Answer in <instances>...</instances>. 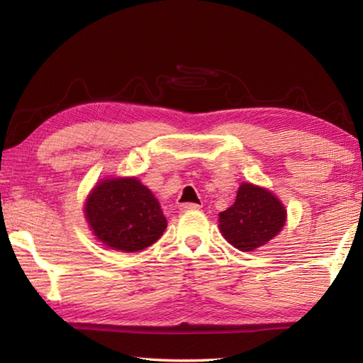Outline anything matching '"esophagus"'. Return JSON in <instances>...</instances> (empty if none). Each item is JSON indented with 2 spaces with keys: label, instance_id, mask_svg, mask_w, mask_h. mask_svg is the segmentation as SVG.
Listing matches in <instances>:
<instances>
[{
  "label": "esophagus",
  "instance_id": "34e87169",
  "mask_svg": "<svg viewBox=\"0 0 363 363\" xmlns=\"http://www.w3.org/2000/svg\"><path fill=\"white\" fill-rule=\"evenodd\" d=\"M200 205H196V203H182V205H179V210L181 211H190V210H200Z\"/></svg>",
  "mask_w": 363,
  "mask_h": 363
}]
</instances>
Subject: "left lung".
Instances as JSON below:
<instances>
[{"label": "left lung", "mask_w": 363, "mask_h": 363, "mask_svg": "<svg viewBox=\"0 0 363 363\" xmlns=\"http://www.w3.org/2000/svg\"><path fill=\"white\" fill-rule=\"evenodd\" d=\"M286 223V210L269 189L242 182L237 199L219 213V230L233 248L255 251L269 243Z\"/></svg>", "instance_id": "obj_1"}]
</instances>
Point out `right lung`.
Segmentation results:
<instances>
[{"label":"right lung","instance_id":"right-lung-1","mask_svg":"<svg viewBox=\"0 0 363 363\" xmlns=\"http://www.w3.org/2000/svg\"><path fill=\"white\" fill-rule=\"evenodd\" d=\"M84 218L97 240L123 253L150 247L168 225L157 196L134 176L96 182L86 196Z\"/></svg>","mask_w":363,"mask_h":363}]
</instances>
